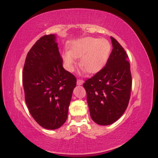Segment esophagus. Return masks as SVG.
I'll return each instance as SVG.
<instances>
[{"label": "esophagus", "instance_id": "34e87169", "mask_svg": "<svg viewBox=\"0 0 158 158\" xmlns=\"http://www.w3.org/2000/svg\"><path fill=\"white\" fill-rule=\"evenodd\" d=\"M77 85H82L83 83H84V81H83L82 79H77Z\"/></svg>", "mask_w": 158, "mask_h": 158}]
</instances>
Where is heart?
<instances>
[{"instance_id": "b5f03b06", "label": "heart", "mask_w": 158, "mask_h": 158, "mask_svg": "<svg viewBox=\"0 0 158 158\" xmlns=\"http://www.w3.org/2000/svg\"><path fill=\"white\" fill-rule=\"evenodd\" d=\"M69 48V51L62 54L63 61L69 70H73L77 58H81V68L88 73H96L106 65L111 45L106 39L87 37L73 41Z\"/></svg>"}]
</instances>
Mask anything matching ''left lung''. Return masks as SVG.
<instances>
[{"instance_id": "1", "label": "left lung", "mask_w": 158, "mask_h": 158, "mask_svg": "<svg viewBox=\"0 0 158 158\" xmlns=\"http://www.w3.org/2000/svg\"><path fill=\"white\" fill-rule=\"evenodd\" d=\"M113 50L106 66L83 84L90 117L96 123L107 126L123 115L131 97V73L124 48L110 37Z\"/></svg>"}]
</instances>
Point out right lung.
I'll return each mask as SVG.
<instances>
[{
    "mask_svg": "<svg viewBox=\"0 0 158 158\" xmlns=\"http://www.w3.org/2000/svg\"><path fill=\"white\" fill-rule=\"evenodd\" d=\"M53 34L41 37L27 53L23 85L27 108L37 123L56 129L68 118L77 78L63 68Z\"/></svg>",
    "mask_w": 158,
    "mask_h": 158,
    "instance_id": "1",
    "label": "right lung"
}]
</instances>
